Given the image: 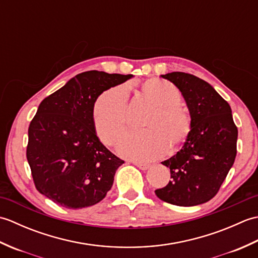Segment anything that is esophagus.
<instances>
[{"label":"esophagus","mask_w":258,"mask_h":258,"mask_svg":"<svg viewBox=\"0 0 258 258\" xmlns=\"http://www.w3.org/2000/svg\"><path fill=\"white\" fill-rule=\"evenodd\" d=\"M134 165L138 166L140 169H142V171H146L147 168H150V165L149 164H144V163H140V162H132Z\"/></svg>","instance_id":"34e87169"}]
</instances>
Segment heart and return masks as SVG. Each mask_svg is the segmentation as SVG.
<instances>
[{"instance_id":"1","label":"heart","mask_w":258,"mask_h":258,"mask_svg":"<svg viewBox=\"0 0 258 258\" xmlns=\"http://www.w3.org/2000/svg\"><path fill=\"white\" fill-rule=\"evenodd\" d=\"M142 93L154 109L147 116L143 132L126 134L118 143L122 156L134 161L149 162L165 154L168 145L172 149L182 145L191 131V118L180 105L182 95L171 82L152 79L141 86ZM127 89L117 85L104 91L92 109L94 130L106 145H114L125 132L127 125Z\"/></svg>"}]
</instances>
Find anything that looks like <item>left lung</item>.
Instances as JSON below:
<instances>
[{"mask_svg":"<svg viewBox=\"0 0 258 258\" xmlns=\"http://www.w3.org/2000/svg\"><path fill=\"white\" fill-rule=\"evenodd\" d=\"M182 93L191 118V131L183 149L162 162L171 180L155 190L158 199L177 206L203 204L217 194L236 157L238 131L229 104L195 75H162Z\"/></svg>","mask_w":258,"mask_h":258,"instance_id":"1","label":"left lung"}]
</instances>
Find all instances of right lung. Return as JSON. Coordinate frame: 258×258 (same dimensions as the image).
I'll return each instance as SVG.
<instances>
[{
	"label": "right lung",
	"instance_id": "obj_1",
	"mask_svg": "<svg viewBox=\"0 0 258 258\" xmlns=\"http://www.w3.org/2000/svg\"><path fill=\"white\" fill-rule=\"evenodd\" d=\"M132 76L87 71L41 102L26 146L33 182L41 194L72 210L95 205L105 197L124 161L96 135L93 104L104 91Z\"/></svg>",
	"mask_w": 258,
	"mask_h": 258
}]
</instances>
